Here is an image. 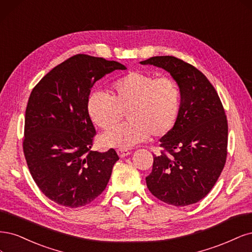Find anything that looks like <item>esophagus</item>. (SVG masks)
<instances>
[{
    "label": "esophagus",
    "mask_w": 252,
    "mask_h": 252,
    "mask_svg": "<svg viewBox=\"0 0 252 252\" xmlns=\"http://www.w3.org/2000/svg\"><path fill=\"white\" fill-rule=\"evenodd\" d=\"M117 153H118V155H119L120 158H124V157H126V156H127V155H129V154H131V152L127 151V150H125V149H118Z\"/></svg>",
    "instance_id": "1"
}]
</instances>
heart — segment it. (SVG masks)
Listing matches in <instances>:
<instances>
[{"mask_svg":"<svg viewBox=\"0 0 252 252\" xmlns=\"http://www.w3.org/2000/svg\"><path fill=\"white\" fill-rule=\"evenodd\" d=\"M181 90L170 76L133 71L112 85V96L95 92L87 101L93 123L102 129L116 126L126 113L129 121L101 136L104 147L128 149L152 134L163 137L172 131L179 115Z\"/></svg>","mask_w":252,"mask_h":252,"instance_id":"1","label":"heart"}]
</instances>
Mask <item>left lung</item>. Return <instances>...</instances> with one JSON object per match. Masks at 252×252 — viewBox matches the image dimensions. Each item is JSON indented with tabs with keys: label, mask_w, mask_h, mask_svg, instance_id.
Instances as JSON below:
<instances>
[{
	"label": "left lung",
	"mask_w": 252,
	"mask_h": 252,
	"mask_svg": "<svg viewBox=\"0 0 252 252\" xmlns=\"http://www.w3.org/2000/svg\"><path fill=\"white\" fill-rule=\"evenodd\" d=\"M140 63L169 72L181 90L179 115L160 139L162 151L154 155L147 186L167 204H193L212 190L225 165L228 125L223 104L207 77L189 63L154 56Z\"/></svg>",
	"instance_id": "obj_1"
}]
</instances>
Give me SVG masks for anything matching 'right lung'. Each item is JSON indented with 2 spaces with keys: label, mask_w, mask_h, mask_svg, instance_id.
<instances>
[{
  "label": "right lung",
  "mask_w": 252,
  "mask_h": 252,
  "mask_svg": "<svg viewBox=\"0 0 252 252\" xmlns=\"http://www.w3.org/2000/svg\"><path fill=\"white\" fill-rule=\"evenodd\" d=\"M126 69L115 61L76 54L47 73L30 94L24 155L38 189L62 206H85L107 188L119 157L114 149L91 150L96 131L87 101L97 80Z\"/></svg>",
  "instance_id": "right-lung-1"
}]
</instances>
